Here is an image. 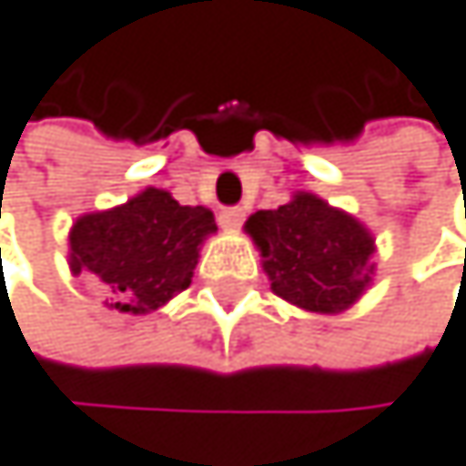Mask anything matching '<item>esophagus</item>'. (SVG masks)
<instances>
[{"label":"esophagus","mask_w":466,"mask_h":466,"mask_svg":"<svg viewBox=\"0 0 466 466\" xmlns=\"http://www.w3.org/2000/svg\"><path fill=\"white\" fill-rule=\"evenodd\" d=\"M218 221H221V228H224V230L242 228V221H245V207H224V210L218 213Z\"/></svg>","instance_id":"34e87169"}]
</instances>
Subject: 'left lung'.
Instances as JSON below:
<instances>
[{
  "label": "left lung",
  "instance_id": "8db88e82",
  "mask_svg": "<svg viewBox=\"0 0 466 466\" xmlns=\"http://www.w3.org/2000/svg\"><path fill=\"white\" fill-rule=\"evenodd\" d=\"M248 233L262 250L270 288L305 311H343L369 285L375 238L311 193L294 196L279 210L253 213Z\"/></svg>",
  "mask_w": 466,
  "mask_h": 466
}]
</instances>
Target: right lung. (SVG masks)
<instances>
[{
	"label": "right lung",
	"mask_w": 466,
	"mask_h": 466,
	"mask_svg": "<svg viewBox=\"0 0 466 466\" xmlns=\"http://www.w3.org/2000/svg\"><path fill=\"white\" fill-rule=\"evenodd\" d=\"M213 230L207 207H181L149 187L115 210L77 218L68 236L71 270L91 273L112 294V309L147 314L189 288L198 245Z\"/></svg>",
	"instance_id": "right-lung-1"
}]
</instances>
